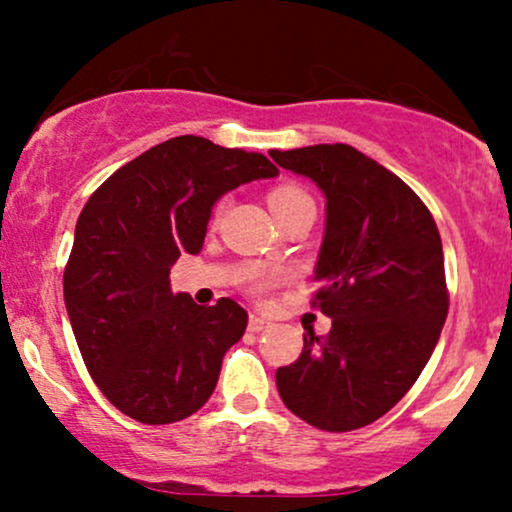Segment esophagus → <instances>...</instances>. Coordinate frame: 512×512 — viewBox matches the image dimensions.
<instances>
[{
    "label": "esophagus",
    "instance_id": "1",
    "mask_svg": "<svg viewBox=\"0 0 512 512\" xmlns=\"http://www.w3.org/2000/svg\"><path fill=\"white\" fill-rule=\"evenodd\" d=\"M248 327H250V332H262V330H267V327H269V320H267V317H262L260 313H250Z\"/></svg>",
    "mask_w": 512,
    "mask_h": 512
}]
</instances>
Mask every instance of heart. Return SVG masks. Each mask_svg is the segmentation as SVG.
Returning <instances> with one entry per match:
<instances>
[{
  "label": "heart",
  "instance_id": "b5f03b06",
  "mask_svg": "<svg viewBox=\"0 0 512 512\" xmlns=\"http://www.w3.org/2000/svg\"><path fill=\"white\" fill-rule=\"evenodd\" d=\"M267 202H269V209H272V214L276 216V221H279L281 216L289 214V211L303 207V204H313V199H310L308 192L301 190L298 185H279L269 192ZM219 211H221V204L216 207L214 216H219ZM245 281H248V289L255 293V296H264V293L279 281V274L269 272V269H262V267H250L248 272H245Z\"/></svg>",
  "mask_w": 512,
  "mask_h": 512
}]
</instances>
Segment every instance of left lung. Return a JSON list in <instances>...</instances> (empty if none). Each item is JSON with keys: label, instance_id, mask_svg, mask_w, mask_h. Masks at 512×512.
I'll return each mask as SVG.
<instances>
[{"label": "left lung", "instance_id": "obj_1", "mask_svg": "<svg viewBox=\"0 0 512 512\" xmlns=\"http://www.w3.org/2000/svg\"><path fill=\"white\" fill-rule=\"evenodd\" d=\"M325 192L327 223L313 305L327 337L276 370L284 404L305 424L344 433L387 414L416 383L450 308L443 243L419 195L349 144L272 151Z\"/></svg>", "mask_w": 512, "mask_h": 512}]
</instances>
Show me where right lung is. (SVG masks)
<instances>
[{"label":"right lung","mask_w":512,"mask_h":512,"mask_svg":"<svg viewBox=\"0 0 512 512\" xmlns=\"http://www.w3.org/2000/svg\"><path fill=\"white\" fill-rule=\"evenodd\" d=\"M276 173L267 156L185 134L117 168L88 197L64 303L93 383L129 419L175 424L207 404L248 313L231 298L197 305L173 293L170 267L202 250L216 199Z\"/></svg>","instance_id":"right-lung-1"}]
</instances>
